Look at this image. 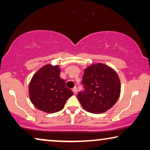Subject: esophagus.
Returning a JSON list of instances; mask_svg holds the SVG:
<instances>
[{
	"label": "esophagus",
	"instance_id": "1",
	"mask_svg": "<svg viewBox=\"0 0 150 150\" xmlns=\"http://www.w3.org/2000/svg\"><path fill=\"white\" fill-rule=\"evenodd\" d=\"M72 91H73V92H74V93L76 94V93H77V91H78L77 88H76V87H74V89H72Z\"/></svg>",
	"mask_w": 150,
	"mask_h": 150
}]
</instances>
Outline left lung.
Listing matches in <instances>:
<instances>
[{"mask_svg":"<svg viewBox=\"0 0 150 150\" xmlns=\"http://www.w3.org/2000/svg\"><path fill=\"white\" fill-rule=\"evenodd\" d=\"M82 83L85 91L79 92L77 98L82 107L91 113L106 112L120 98L121 83L117 73L104 63H93L86 67Z\"/></svg>","mask_w":150,"mask_h":150,"instance_id":"1","label":"left lung"}]
</instances>
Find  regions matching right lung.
<instances>
[{
    "label": "right lung",
    "instance_id": "add662e5",
    "mask_svg": "<svg viewBox=\"0 0 150 150\" xmlns=\"http://www.w3.org/2000/svg\"><path fill=\"white\" fill-rule=\"evenodd\" d=\"M59 65L46 64L33 76L28 84V95L33 104L42 111L54 113L64 107L72 91L65 85L64 79L60 77Z\"/></svg>",
    "mask_w": 150,
    "mask_h": 150
}]
</instances>
